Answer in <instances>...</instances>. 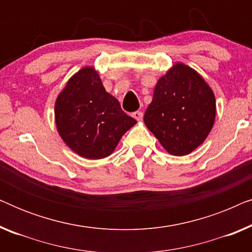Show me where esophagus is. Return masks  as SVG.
Masks as SVG:
<instances>
[{"mask_svg": "<svg viewBox=\"0 0 252 252\" xmlns=\"http://www.w3.org/2000/svg\"><path fill=\"white\" fill-rule=\"evenodd\" d=\"M133 118H135L137 122H140V120H142L143 118V113L141 111H135L133 113Z\"/></svg>", "mask_w": 252, "mask_h": 252, "instance_id": "34e87169", "label": "esophagus"}]
</instances>
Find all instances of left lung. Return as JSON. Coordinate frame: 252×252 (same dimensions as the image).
I'll return each instance as SVG.
<instances>
[{
    "label": "left lung",
    "mask_w": 252,
    "mask_h": 252,
    "mask_svg": "<svg viewBox=\"0 0 252 252\" xmlns=\"http://www.w3.org/2000/svg\"><path fill=\"white\" fill-rule=\"evenodd\" d=\"M216 112L212 88L197 71L178 62L158 79L143 120L168 154L185 156L204 142Z\"/></svg>",
    "instance_id": "left-lung-1"
}]
</instances>
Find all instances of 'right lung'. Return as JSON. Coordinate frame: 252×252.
Segmentation results:
<instances>
[{
	"mask_svg": "<svg viewBox=\"0 0 252 252\" xmlns=\"http://www.w3.org/2000/svg\"><path fill=\"white\" fill-rule=\"evenodd\" d=\"M55 123L63 142L86 159L111 155L136 124L105 91L97 70L84 66L68 79L55 102Z\"/></svg>",
	"mask_w": 252,
	"mask_h": 252,
	"instance_id": "obj_1",
	"label": "right lung"
}]
</instances>
